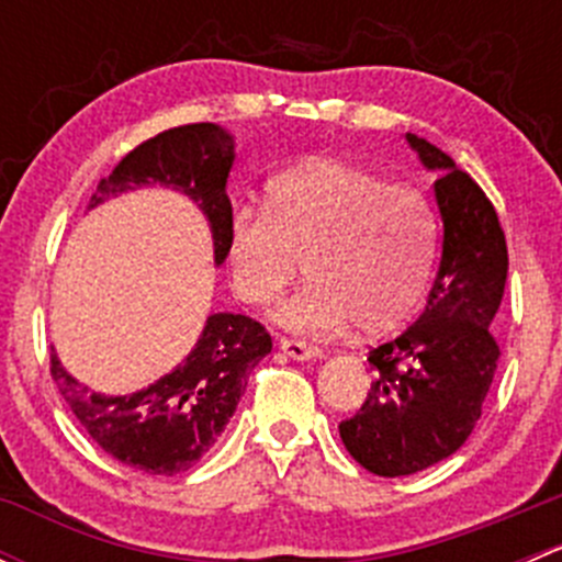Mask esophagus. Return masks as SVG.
Segmentation results:
<instances>
[{"label": "esophagus", "instance_id": "34e87169", "mask_svg": "<svg viewBox=\"0 0 562 562\" xmlns=\"http://www.w3.org/2000/svg\"><path fill=\"white\" fill-rule=\"evenodd\" d=\"M280 350L282 353H288L291 359H317L321 356V348L317 345H310V342H302V339H293V337H282L280 339Z\"/></svg>", "mask_w": 562, "mask_h": 562}]
</instances>
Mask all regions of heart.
I'll list each match as a JSON object with an SVG mask.
<instances>
[{
    "mask_svg": "<svg viewBox=\"0 0 562 562\" xmlns=\"http://www.w3.org/2000/svg\"><path fill=\"white\" fill-rule=\"evenodd\" d=\"M438 252V217L413 187L334 160L274 173L263 212L234 209L225 258L236 293L266 307L296 280L310 282L282 304L296 331H326L353 317L359 331H383L422 302Z\"/></svg>",
    "mask_w": 562,
    "mask_h": 562,
    "instance_id": "heart-1",
    "label": "heart"
}]
</instances>
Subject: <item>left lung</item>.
<instances>
[{"instance_id":"left-lung-1","label":"left lung","mask_w":562,"mask_h":562,"mask_svg":"<svg viewBox=\"0 0 562 562\" xmlns=\"http://www.w3.org/2000/svg\"><path fill=\"white\" fill-rule=\"evenodd\" d=\"M435 181L443 258L427 310L370 350L367 400L339 424L350 457L383 479L411 475L451 457L481 418L501 348L490 323L508 274L506 234L486 192L446 151L407 135Z\"/></svg>"}]
</instances>
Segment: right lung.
<instances>
[{
    "instance_id": "1",
    "label": "right lung",
    "mask_w": 562,
    "mask_h": 562,
    "mask_svg": "<svg viewBox=\"0 0 562 562\" xmlns=\"http://www.w3.org/2000/svg\"><path fill=\"white\" fill-rule=\"evenodd\" d=\"M234 166V138L209 122L181 124L135 146L103 176L89 209L146 184L173 187L198 203L209 220L214 260H225V225L234 214L225 192ZM271 350L266 326L247 315H209L187 359L127 396H105L61 370L50 353V378L89 438L119 462L151 475L184 473L234 416L249 372Z\"/></svg>"
}]
</instances>
